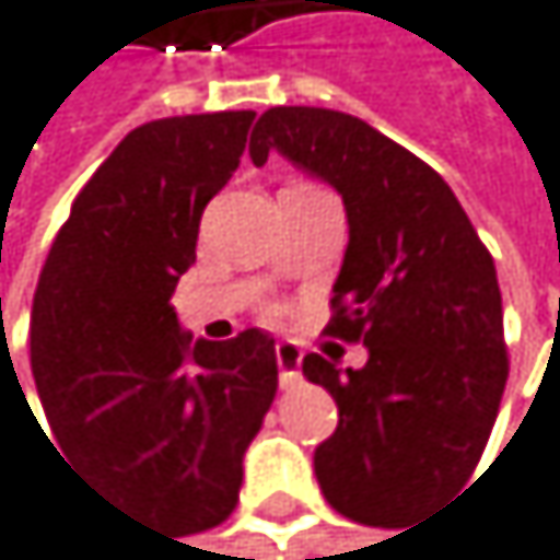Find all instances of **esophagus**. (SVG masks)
<instances>
[{"instance_id":"34e87169","label":"esophagus","mask_w":560,"mask_h":560,"mask_svg":"<svg viewBox=\"0 0 560 560\" xmlns=\"http://www.w3.org/2000/svg\"><path fill=\"white\" fill-rule=\"evenodd\" d=\"M301 348L293 341H277V369H280V385L283 388H296L304 378H301Z\"/></svg>"}]
</instances>
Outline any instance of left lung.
I'll list each match as a JSON object with an SVG mask.
<instances>
[{
    "label": "left lung",
    "instance_id": "left-lung-1",
    "mask_svg": "<svg viewBox=\"0 0 560 560\" xmlns=\"http://www.w3.org/2000/svg\"><path fill=\"white\" fill-rule=\"evenodd\" d=\"M335 185L348 249L324 335L361 341L364 369L304 358L338 401V429L314 450L320 493L369 527H401L463 487L483 456L506 385L497 267L453 188L361 117L270 107L249 138Z\"/></svg>",
    "mask_w": 560,
    "mask_h": 560
}]
</instances>
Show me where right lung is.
<instances>
[{"instance_id": "obj_1", "label": "right lung", "mask_w": 560, "mask_h": 560, "mask_svg": "<svg viewBox=\"0 0 560 560\" xmlns=\"http://www.w3.org/2000/svg\"><path fill=\"white\" fill-rule=\"evenodd\" d=\"M253 117L135 128L80 188L33 296V378L60 459L182 537L233 514L243 453L277 395L270 335L191 341L172 307Z\"/></svg>"}]
</instances>
